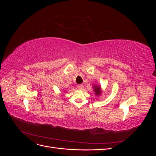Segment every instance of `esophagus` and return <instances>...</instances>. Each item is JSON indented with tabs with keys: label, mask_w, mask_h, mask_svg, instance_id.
<instances>
[{
	"label": "esophagus",
	"mask_w": 156,
	"mask_h": 156,
	"mask_svg": "<svg viewBox=\"0 0 156 156\" xmlns=\"http://www.w3.org/2000/svg\"><path fill=\"white\" fill-rule=\"evenodd\" d=\"M77 87L78 89L81 90L83 88V84H78V85L77 86Z\"/></svg>",
	"instance_id": "1"
}]
</instances>
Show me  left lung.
I'll use <instances>...</instances> for the list:
<instances>
[{"mask_svg": "<svg viewBox=\"0 0 156 156\" xmlns=\"http://www.w3.org/2000/svg\"><path fill=\"white\" fill-rule=\"evenodd\" d=\"M93 90L94 91V94H95L96 96H100V94H101L102 90H101V87L98 85V84H94L93 85Z\"/></svg>", "mask_w": 156, "mask_h": 156, "instance_id": "8db88e82", "label": "left lung"}]
</instances>
